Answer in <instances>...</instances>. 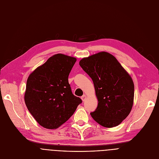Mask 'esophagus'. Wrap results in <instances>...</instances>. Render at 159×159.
Instances as JSON below:
<instances>
[{
    "label": "esophagus",
    "instance_id": "esophagus-1",
    "mask_svg": "<svg viewBox=\"0 0 159 159\" xmlns=\"http://www.w3.org/2000/svg\"><path fill=\"white\" fill-rule=\"evenodd\" d=\"M86 98V95H84L81 97V99L82 100V101H84Z\"/></svg>",
    "mask_w": 159,
    "mask_h": 159
}]
</instances>
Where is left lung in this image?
<instances>
[{
    "label": "left lung",
    "mask_w": 159,
    "mask_h": 159,
    "mask_svg": "<svg viewBox=\"0 0 159 159\" xmlns=\"http://www.w3.org/2000/svg\"><path fill=\"white\" fill-rule=\"evenodd\" d=\"M79 64L92 79L98 106L90 114L100 125H119L131 111L134 83L129 74L111 54L101 52L83 58Z\"/></svg>",
    "instance_id": "8db88e82"
}]
</instances>
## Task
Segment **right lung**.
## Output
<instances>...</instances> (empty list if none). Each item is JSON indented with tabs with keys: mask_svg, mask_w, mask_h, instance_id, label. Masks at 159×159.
Returning <instances> with one entry per match:
<instances>
[{
	"mask_svg": "<svg viewBox=\"0 0 159 159\" xmlns=\"http://www.w3.org/2000/svg\"><path fill=\"white\" fill-rule=\"evenodd\" d=\"M77 58L55 54L33 71L27 80L24 101L36 121L46 129H57L68 120L82 100L68 82Z\"/></svg>",
	"mask_w": 159,
	"mask_h": 159,
	"instance_id": "add662e5",
	"label": "right lung"
}]
</instances>
